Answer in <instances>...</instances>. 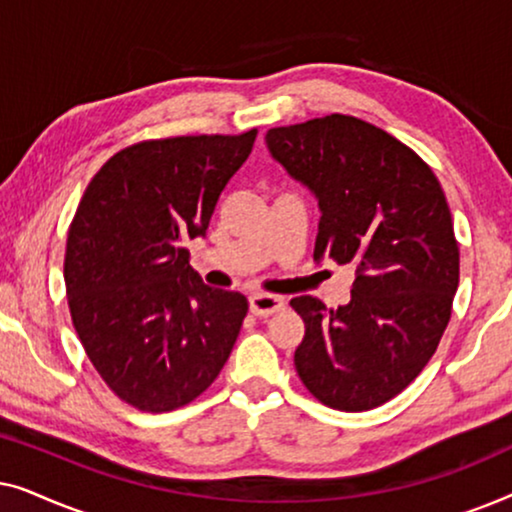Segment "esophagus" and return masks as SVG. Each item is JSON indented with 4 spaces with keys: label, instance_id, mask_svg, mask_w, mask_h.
Returning a JSON list of instances; mask_svg holds the SVG:
<instances>
[{
    "label": "esophagus",
    "instance_id": "obj_1",
    "mask_svg": "<svg viewBox=\"0 0 512 512\" xmlns=\"http://www.w3.org/2000/svg\"><path fill=\"white\" fill-rule=\"evenodd\" d=\"M249 310L256 317H270V314L284 310V298L270 296V293H256V296L249 298Z\"/></svg>",
    "mask_w": 512,
    "mask_h": 512
}]
</instances>
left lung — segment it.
<instances>
[{
  "mask_svg": "<svg viewBox=\"0 0 512 512\" xmlns=\"http://www.w3.org/2000/svg\"><path fill=\"white\" fill-rule=\"evenodd\" d=\"M265 144L319 202L314 261L356 268L338 310L291 300L305 321L293 363L328 408L373 410L422 373L450 321L459 247L443 188L415 151L354 116L272 128Z\"/></svg>",
  "mask_w": 512,
  "mask_h": 512,
  "instance_id": "obj_1",
  "label": "left lung"
}]
</instances>
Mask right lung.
<instances>
[{"label":"right lung","mask_w":512,"mask_h":512,"mask_svg":"<svg viewBox=\"0 0 512 512\" xmlns=\"http://www.w3.org/2000/svg\"><path fill=\"white\" fill-rule=\"evenodd\" d=\"M256 130L139 142L100 167L67 235L65 286L83 349L118 398L170 412L221 373L247 317L212 289L186 242L205 237Z\"/></svg>","instance_id":"obj_1"}]
</instances>
